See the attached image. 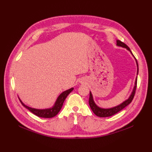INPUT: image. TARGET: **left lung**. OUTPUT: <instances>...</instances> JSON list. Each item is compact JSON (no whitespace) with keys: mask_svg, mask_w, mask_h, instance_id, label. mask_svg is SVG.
<instances>
[{"mask_svg":"<svg viewBox=\"0 0 152 152\" xmlns=\"http://www.w3.org/2000/svg\"><path fill=\"white\" fill-rule=\"evenodd\" d=\"M117 45L119 46H121V47H124L127 48V49L131 51V53H132L131 51L130 50L129 48L127 45H126L125 43L123 42L120 41V40H117ZM133 54V53H132ZM137 74L138 72V63H137ZM137 78H136V81H135V86L134 87V89H133V91L132 92L131 95H130L129 98L127 101H124V102L122 103V104H119L117 106H115V107L114 108H108V109H104V108H101L98 107L95 104V103L94 102V101H93V96L91 93L90 92L89 93V104L90 107H91L92 111L93 112V113L96 115L99 116V117H101V118H105V117H109V116H112L113 115H114L115 114H117L118 112H119V111H121V110L124 109V108H125L126 106L127 105H129L130 104V103L133 101V99L134 96V94H135V92H136V89H137Z\"/></svg>","mask_w":152,"mask_h":152,"instance_id":"obj_1","label":"left lung"}]
</instances>
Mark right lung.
I'll use <instances>...</instances> for the list:
<instances>
[{
  "instance_id": "1",
  "label": "right lung",
  "mask_w": 152,
  "mask_h": 152,
  "mask_svg": "<svg viewBox=\"0 0 152 152\" xmlns=\"http://www.w3.org/2000/svg\"><path fill=\"white\" fill-rule=\"evenodd\" d=\"M73 89L74 88H70L61 93V94L58 96L57 101L56 103H55V105L53 106V108H48V109H45V110H38V109L32 108L28 107V106L26 105H25L20 99H19V101H20L22 105L24 107L28 109V110L31 112L34 115H36L38 116V117H40V118H51L54 117V116H56L58 113H59L60 110L61 109V108H62V106L63 104L64 100H65V99L66 98L68 95H69Z\"/></svg>"
}]
</instances>
